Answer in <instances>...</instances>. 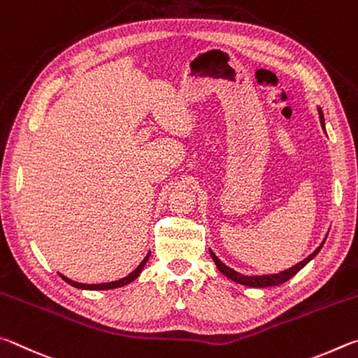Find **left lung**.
<instances>
[{
	"label": "left lung",
	"mask_w": 358,
	"mask_h": 358,
	"mask_svg": "<svg viewBox=\"0 0 358 358\" xmlns=\"http://www.w3.org/2000/svg\"><path fill=\"white\" fill-rule=\"evenodd\" d=\"M317 111H319V119H321V125H322V129H324V131H325V121H324V115H322L321 106H317ZM325 239H327V237H325ZM325 239L322 241L321 245H319V247L315 250V252H313V253L308 256V258H305L303 261L297 262L296 266L286 268V271H283V272H280V273H271V275H242V273H239V272L233 271V268H231V267L224 266L223 262L217 258L215 253L212 252V250H210V256H212V259H214V262H215V266H217L218 271H220L227 278L236 281V283L243 285V286H250V287H271V286H278V285L286 283V281L289 280V278H292L294 275H296L297 272L302 271V268H303L306 264H308V262H310L313 258H316V255H317L319 252H321V248H322V245H324Z\"/></svg>",
	"instance_id": "left-lung-1"
}]
</instances>
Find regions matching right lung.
Instances as JSON below:
<instances>
[{
  "instance_id": "add662e5",
  "label": "right lung",
  "mask_w": 358,
  "mask_h": 358,
  "mask_svg": "<svg viewBox=\"0 0 358 358\" xmlns=\"http://www.w3.org/2000/svg\"><path fill=\"white\" fill-rule=\"evenodd\" d=\"M149 256H150V252L146 255V258H144V259L140 262V266H138L134 272L129 273L127 277H124V278H121V280H116V281H110V283L85 285V283H78V281H73V280H71V278H67V277H64V275H61V273H59V277H61L62 280H64L66 283H69V285L73 286V287H78V289H91V291L116 289V287H122V286L131 283V281H134V280H136L138 277H140V273H141V271L144 268V266H146V262H148V259H149Z\"/></svg>"
}]
</instances>
